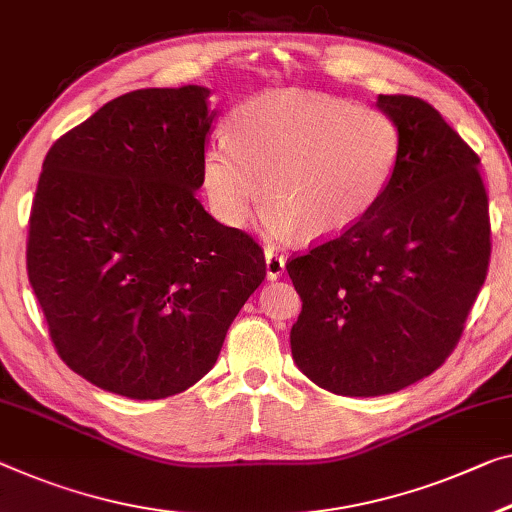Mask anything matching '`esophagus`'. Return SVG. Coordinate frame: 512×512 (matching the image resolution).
Instances as JSON below:
<instances>
[{"mask_svg":"<svg viewBox=\"0 0 512 512\" xmlns=\"http://www.w3.org/2000/svg\"><path fill=\"white\" fill-rule=\"evenodd\" d=\"M283 267H286V258L277 254L274 249H265V272L267 279H279Z\"/></svg>","mask_w":512,"mask_h":512,"instance_id":"obj_1","label":"esophagus"}]
</instances>
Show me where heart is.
Returning a JSON list of instances; mask_svg holds the SVG:
<instances>
[{
  "instance_id": "b5f03b06",
  "label": "heart",
  "mask_w": 512,
  "mask_h": 512,
  "mask_svg": "<svg viewBox=\"0 0 512 512\" xmlns=\"http://www.w3.org/2000/svg\"><path fill=\"white\" fill-rule=\"evenodd\" d=\"M398 157V125L380 109L283 91L233 109L226 141L203 153L201 178L222 224L245 226L263 194L270 235L322 242L371 215Z\"/></svg>"
}]
</instances>
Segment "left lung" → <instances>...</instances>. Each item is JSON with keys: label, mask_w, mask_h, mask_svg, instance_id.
Here are the masks:
<instances>
[{"label": "left lung", "mask_w": 512, "mask_h": 512, "mask_svg": "<svg viewBox=\"0 0 512 512\" xmlns=\"http://www.w3.org/2000/svg\"><path fill=\"white\" fill-rule=\"evenodd\" d=\"M377 107L400 132L389 190L355 229L286 263L302 297L293 359L338 396H384L435 373L492 251L481 157L426 100L380 96Z\"/></svg>", "instance_id": "1"}]
</instances>
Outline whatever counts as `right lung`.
Masks as SVG:
<instances>
[{
	"label": "right lung",
	"instance_id": "1",
	"mask_svg": "<svg viewBox=\"0 0 512 512\" xmlns=\"http://www.w3.org/2000/svg\"><path fill=\"white\" fill-rule=\"evenodd\" d=\"M203 86L102 105L45 155L27 274L64 364L137 400L190 389L265 279L251 235L196 199L215 112Z\"/></svg>",
	"mask_w": 512,
	"mask_h": 512
}]
</instances>
